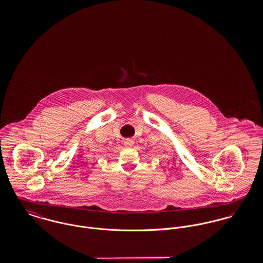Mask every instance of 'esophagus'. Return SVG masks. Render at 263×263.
I'll return each mask as SVG.
<instances>
[{
    "label": "esophagus",
    "instance_id": "34e87169",
    "mask_svg": "<svg viewBox=\"0 0 263 263\" xmlns=\"http://www.w3.org/2000/svg\"><path fill=\"white\" fill-rule=\"evenodd\" d=\"M133 145H134V140H132V139H125L124 140V146L125 147H133Z\"/></svg>",
    "mask_w": 263,
    "mask_h": 263
}]
</instances>
